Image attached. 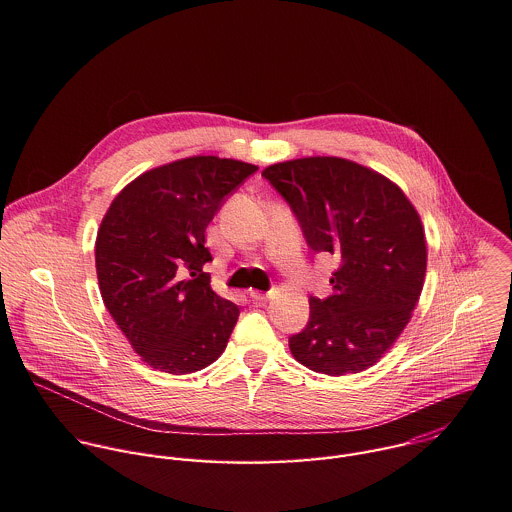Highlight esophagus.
<instances>
[{
    "label": "esophagus",
    "mask_w": 512,
    "mask_h": 512,
    "mask_svg": "<svg viewBox=\"0 0 512 512\" xmlns=\"http://www.w3.org/2000/svg\"><path fill=\"white\" fill-rule=\"evenodd\" d=\"M249 296H251L253 302H267V300L273 296V291H257V289H251Z\"/></svg>",
    "instance_id": "esophagus-1"
}]
</instances>
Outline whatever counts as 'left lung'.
<instances>
[{"label":"left lung","mask_w":512,"mask_h":512,"mask_svg":"<svg viewBox=\"0 0 512 512\" xmlns=\"http://www.w3.org/2000/svg\"><path fill=\"white\" fill-rule=\"evenodd\" d=\"M265 180L294 210L316 253L334 255L332 296L310 298L308 326L289 338L316 373H360L395 344L427 267L421 218L403 190L356 162L314 156L267 166Z\"/></svg>","instance_id":"1"}]
</instances>
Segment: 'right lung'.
I'll return each mask as SVG.
<instances>
[{
    "label": "right lung",
    "instance_id": "1",
    "mask_svg": "<svg viewBox=\"0 0 512 512\" xmlns=\"http://www.w3.org/2000/svg\"><path fill=\"white\" fill-rule=\"evenodd\" d=\"M255 172L239 160L184 158L137 176L103 216L95 243L101 296L150 367L186 375L227 348L239 308L210 287L204 233Z\"/></svg>",
    "mask_w": 512,
    "mask_h": 512
}]
</instances>
